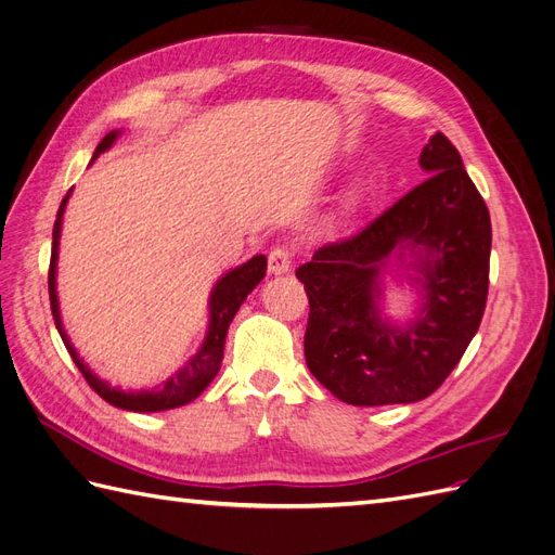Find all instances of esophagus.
Listing matches in <instances>:
<instances>
[{
  "label": "esophagus",
  "instance_id": "obj_1",
  "mask_svg": "<svg viewBox=\"0 0 555 555\" xmlns=\"http://www.w3.org/2000/svg\"><path fill=\"white\" fill-rule=\"evenodd\" d=\"M289 268H292L289 247H284V245L273 247L271 255H268V271H271L273 275H282V273H287Z\"/></svg>",
  "mask_w": 555,
  "mask_h": 555
}]
</instances>
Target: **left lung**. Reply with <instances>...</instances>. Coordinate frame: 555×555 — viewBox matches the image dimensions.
Instances as JSON below:
<instances>
[{"label":"left lung","mask_w":555,"mask_h":555,"mask_svg":"<svg viewBox=\"0 0 555 555\" xmlns=\"http://www.w3.org/2000/svg\"><path fill=\"white\" fill-rule=\"evenodd\" d=\"M428 180L357 233L319 247L296 268L310 300V373L349 405L430 396L456 367L489 296L491 215L459 150L435 133L418 157ZM417 257L423 312L405 330L378 317V275L392 251Z\"/></svg>","instance_id":"obj_1"}]
</instances>
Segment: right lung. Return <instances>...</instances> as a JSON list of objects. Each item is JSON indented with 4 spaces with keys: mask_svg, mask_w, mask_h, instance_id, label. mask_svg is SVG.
<instances>
[{
    "mask_svg": "<svg viewBox=\"0 0 555 555\" xmlns=\"http://www.w3.org/2000/svg\"><path fill=\"white\" fill-rule=\"evenodd\" d=\"M117 133L120 131H108L106 137L102 139V143L96 145L92 162L108 150ZM72 190L66 192V196L62 198L60 210H57V220L53 227V251H50V268H48V294H50V310H53V319L55 326L62 335V343L69 351L74 363L78 365V371L86 377V382L92 386V389L102 396L111 405L120 408V410H129V412H162V410H173L184 405V402H192L194 398H198L204 393L206 386L215 379L217 371L222 365V357H224V338L231 319L236 317L238 308L243 300L247 298V294L257 287V284L263 280L266 275V257L257 255L251 257L247 263L233 268L222 280H217L215 289L210 294V324H208V333L206 340L201 345L198 354L190 359V363L180 367L176 375H171L162 386H155L153 391H120L113 389L104 379H99L90 367L82 363V359H78L74 345L69 343L62 326V317H60V304H57V289H55V271H57V247H60V231H62V215L66 208V201H69Z\"/></svg>",
    "mask_w": 555,
    "mask_h": 555,
    "instance_id": "right-lung-1",
    "label": "right lung"
}]
</instances>
